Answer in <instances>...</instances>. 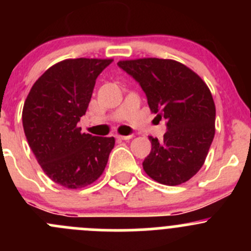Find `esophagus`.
I'll return each mask as SVG.
<instances>
[{"label": "esophagus", "instance_id": "1", "mask_svg": "<svg viewBox=\"0 0 251 251\" xmlns=\"http://www.w3.org/2000/svg\"><path fill=\"white\" fill-rule=\"evenodd\" d=\"M116 138H119V140H123V141H128L132 138V135H128V136H121V135H118L116 136Z\"/></svg>", "mask_w": 251, "mask_h": 251}]
</instances>
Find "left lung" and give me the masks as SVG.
<instances>
[{
  "label": "left lung",
  "instance_id": "obj_1",
  "mask_svg": "<svg viewBox=\"0 0 251 251\" xmlns=\"http://www.w3.org/2000/svg\"><path fill=\"white\" fill-rule=\"evenodd\" d=\"M119 68L140 83L156 118L166 120L163 141L149 137L143 169L166 186L184 183L203 166L215 136L216 109L206 83L176 60H120Z\"/></svg>",
  "mask_w": 251,
  "mask_h": 251
}]
</instances>
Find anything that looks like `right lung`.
Masks as SVG:
<instances>
[{"label": "right lung", "mask_w": 251, "mask_h": 251, "mask_svg": "<svg viewBox=\"0 0 251 251\" xmlns=\"http://www.w3.org/2000/svg\"><path fill=\"white\" fill-rule=\"evenodd\" d=\"M113 59H65L46 70L23 108L27 143L45 174L70 189L93 183L104 171L114 137H97L77 127L98 75Z\"/></svg>", "instance_id": "obj_1"}]
</instances>
